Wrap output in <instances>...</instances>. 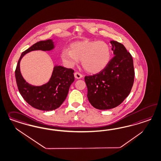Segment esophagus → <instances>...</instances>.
I'll list each match as a JSON object with an SVG mask.
<instances>
[{
	"label": "esophagus",
	"instance_id": "1",
	"mask_svg": "<svg viewBox=\"0 0 161 161\" xmlns=\"http://www.w3.org/2000/svg\"><path fill=\"white\" fill-rule=\"evenodd\" d=\"M74 75H75V78H76V79H80V78H82V76H83L81 73H80L78 72L75 73Z\"/></svg>",
	"mask_w": 161,
	"mask_h": 161
}]
</instances>
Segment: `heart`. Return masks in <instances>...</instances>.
I'll return each mask as SVG.
<instances>
[{"label": "heart", "mask_w": 161, "mask_h": 161, "mask_svg": "<svg viewBox=\"0 0 161 161\" xmlns=\"http://www.w3.org/2000/svg\"><path fill=\"white\" fill-rule=\"evenodd\" d=\"M70 51L63 50L61 58L68 67H73L79 60L85 70L98 73L108 64L111 57L109 46L103 41L76 42L71 44Z\"/></svg>", "instance_id": "1"}]
</instances>
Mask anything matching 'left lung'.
I'll use <instances>...</instances> for the list:
<instances>
[{"label": "left lung", "instance_id": "8db88e82", "mask_svg": "<svg viewBox=\"0 0 161 161\" xmlns=\"http://www.w3.org/2000/svg\"><path fill=\"white\" fill-rule=\"evenodd\" d=\"M114 56L101 72L86 76L87 97L94 108L109 109L121 104L130 93L135 79L133 60L120 42H110Z\"/></svg>", "mask_w": 161, "mask_h": 161}]
</instances>
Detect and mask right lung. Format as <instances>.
Here are the masks:
<instances>
[{
	"mask_svg": "<svg viewBox=\"0 0 161 161\" xmlns=\"http://www.w3.org/2000/svg\"><path fill=\"white\" fill-rule=\"evenodd\" d=\"M54 48L52 40L37 42L25 52H22L15 70L16 84L19 93L31 107L43 111H52L58 108L68 95L69 89L75 80L72 69L56 66L54 68L52 77L47 83L36 86L27 83L20 72L21 58L26 53L34 50L49 51Z\"/></svg>",
	"mask_w": 161,
	"mask_h": 161,
	"instance_id": "obj_1",
	"label": "right lung"
}]
</instances>
